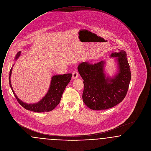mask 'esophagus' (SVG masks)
Listing matches in <instances>:
<instances>
[{
	"label": "esophagus",
	"instance_id": "34e87169",
	"mask_svg": "<svg viewBox=\"0 0 151 151\" xmlns=\"http://www.w3.org/2000/svg\"><path fill=\"white\" fill-rule=\"evenodd\" d=\"M78 75H79L78 72L77 71H74L73 73H72V78H73V79L78 78Z\"/></svg>",
	"mask_w": 151,
	"mask_h": 151
}]
</instances>
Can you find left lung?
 <instances>
[{
	"instance_id": "8db88e82",
	"label": "left lung",
	"mask_w": 151,
	"mask_h": 151,
	"mask_svg": "<svg viewBox=\"0 0 151 151\" xmlns=\"http://www.w3.org/2000/svg\"><path fill=\"white\" fill-rule=\"evenodd\" d=\"M111 57H116L118 71L113 78L106 76L104 71L105 61L97 63L83 62L78 70L84 80L83 100L86 106L95 110H106L121 102L127 92L131 75L124 50L113 52Z\"/></svg>"
}]
</instances>
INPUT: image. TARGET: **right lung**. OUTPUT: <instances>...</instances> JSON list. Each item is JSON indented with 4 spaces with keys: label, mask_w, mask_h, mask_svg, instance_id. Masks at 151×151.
<instances>
[{
    "label": "right lung",
    "mask_w": 151,
    "mask_h": 151,
    "mask_svg": "<svg viewBox=\"0 0 151 151\" xmlns=\"http://www.w3.org/2000/svg\"><path fill=\"white\" fill-rule=\"evenodd\" d=\"M22 52L19 51L15 57V60L20 57ZM14 66V65H13ZM12 71V67L9 71V86L12 91L16 99L18 102L24 108L27 110L37 113H42L45 111H50L54 109L60 102L62 96L67 84L70 83L72 73H66L64 75H56L51 78L50 86L47 93L42 100L36 104H27L20 100L14 91L11 83V76Z\"/></svg>",
    "instance_id": "right-lung-1"
}]
</instances>
